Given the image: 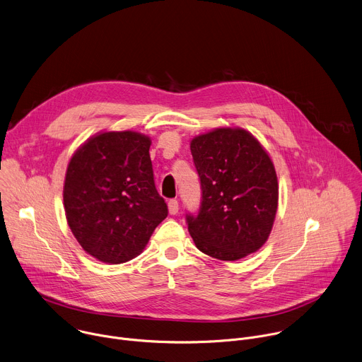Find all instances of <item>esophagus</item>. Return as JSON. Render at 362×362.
<instances>
[{
	"label": "esophagus",
	"mask_w": 362,
	"mask_h": 362,
	"mask_svg": "<svg viewBox=\"0 0 362 362\" xmlns=\"http://www.w3.org/2000/svg\"><path fill=\"white\" fill-rule=\"evenodd\" d=\"M168 211L171 215H175L178 212V201L177 199H170L168 201Z\"/></svg>",
	"instance_id": "1"
}]
</instances>
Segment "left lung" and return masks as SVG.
I'll use <instances>...</instances> for the list:
<instances>
[{
	"label": "left lung",
	"instance_id": "obj_1",
	"mask_svg": "<svg viewBox=\"0 0 362 362\" xmlns=\"http://www.w3.org/2000/svg\"><path fill=\"white\" fill-rule=\"evenodd\" d=\"M201 184L197 215L187 214L197 248L223 261L258 251L272 230L278 206L274 164L243 128H216L191 141Z\"/></svg>",
	"mask_w": 362,
	"mask_h": 362
}]
</instances>
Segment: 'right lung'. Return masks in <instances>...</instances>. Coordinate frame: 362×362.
Wrapping results in <instances>:
<instances>
[{
    "label": "right lung",
    "mask_w": 362,
    "mask_h": 362,
    "mask_svg": "<svg viewBox=\"0 0 362 362\" xmlns=\"http://www.w3.org/2000/svg\"><path fill=\"white\" fill-rule=\"evenodd\" d=\"M151 139L134 131L100 132L72 156L64 182L68 226L94 258L121 264L146 248L168 215L150 158Z\"/></svg>",
    "instance_id": "1"
}]
</instances>
